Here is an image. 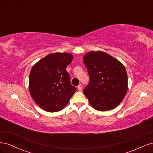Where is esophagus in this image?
I'll list each match as a JSON object with an SVG mask.
<instances>
[{"label":"esophagus","instance_id":"1","mask_svg":"<svg viewBox=\"0 0 153 153\" xmlns=\"http://www.w3.org/2000/svg\"><path fill=\"white\" fill-rule=\"evenodd\" d=\"M77 88H78V91H82V84L78 85Z\"/></svg>","mask_w":153,"mask_h":153}]
</instances>
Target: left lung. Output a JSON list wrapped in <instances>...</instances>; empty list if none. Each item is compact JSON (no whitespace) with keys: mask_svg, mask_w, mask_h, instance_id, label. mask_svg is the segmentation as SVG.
Segmentation results:
<instances>
[{"mask_svg":"<svg viewBox=\"0 0 153 153\" xmlns=\"http://www.w3.org/2000/svg\"><path fill=\"white\" fill-rule=\"evenodd\" d=\"M83 60L90 78L84 89L89 103L97 110L114 109L128 91L126 68L118 60L101 51L87 53Z\"/></svg>","mask_w":153,"mask_h":153,"instance_id":"1","label":"left lung"}]
</instances>
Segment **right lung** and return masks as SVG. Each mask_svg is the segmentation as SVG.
Returning a JSON list of instances; mask_svg holds the SVG:
<instances>
[{"label": "right lung", "mask_w": 153, "mask_h": 153, "mask_svg": "<svg viewBox=\"0 0 153 153\" xmlns=\"http://www.w3.org/2000/svg\"><path fill=\"white\" fill-rule=\"evenodd\" d=\"M73 56L69 53H50L36 62L29 75V89L40 108L50 112L62 110L76 91L66 68Z\"/></svg>", "instance_id": "right-lung-1"}]
</instances>
